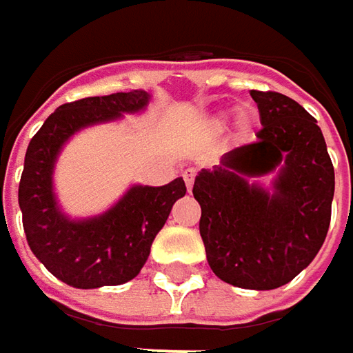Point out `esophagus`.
I'll list each match as a JSON object with an SVG mask.
<instances>
[{
    "instance_id": "1",
    "label": "esophagus",
    "mask_w": 353,
    "mask_h": 353,
    "mask_svg": "<svg viewBox=\"0 0 353 353\" xmlns=\"http://www.w3.org/2000/svg\"><path fill=\"white\" fill-rule=\"evenodd\" d=\"M183 179H184V183H186V188H188V192L192 190V184H194V179H196V169H186L183 172Z\"/></svg>"
}]
</instances>
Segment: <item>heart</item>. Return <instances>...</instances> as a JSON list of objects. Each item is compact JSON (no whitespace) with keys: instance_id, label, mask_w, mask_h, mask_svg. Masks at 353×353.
Listing matches in <instances>:
<instances>
[{"instance_id":"1","label":"heart","mask_w":353,"mask_h":353,"mask_svg":"<svg viewBox=\"0 0 353 353\" xmlns=\"http://www.w3.org/2000/svg\"><path fill=\"white\" fill-rule=\"evenodd\" d=\"M228 112L225 110H220V112H216L214 116L208 117L206 119V129L210 131V133H220V131H224L225 123H228ZM253 123H255V116L251 114L250 110H245V108H241V110H237L236 119H234V125H236V137L239 141H245L248 137L251 135V129H253Z\"/></svg>"}]
</instances>
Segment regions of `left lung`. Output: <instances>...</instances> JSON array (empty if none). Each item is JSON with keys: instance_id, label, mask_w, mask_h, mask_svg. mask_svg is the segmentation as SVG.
I'll return each mask as SVG.
<instances>
[{"instance_id": "8db88e82", "label": "left lung", "mask_w": 353, "mask_h": 353, "mask_svg": "<svg viewBox=\"0 0 353 353\" xmlns=\"http://www.w3.org/2000/svg\"><path fill=\"white\" fill-rule=\"evenodd\" d=\"M257 141L198 172L200 236L210 269L239 289L271 291L312 263L332 212L334 167L316 119L279 92L251 90ZM274 176L265 189L261 179Z\"/></svg>"}]
</instances>
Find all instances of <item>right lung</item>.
I'll return each instance as SVG.
<instances>
[{
    "label": "right lung",
    "mask_w": 353,
    "mask_h": 353,
    "mask_svg": "<svg viewBox=\"0 0 353 353\" xmlns=\"http://www.w3.org/2000/svg\"><path fill=\"white\" fill-rule=\"evenodd\" d=\"M151 92L133 90L94 96L57 108L25 153L19 183L23 228L34 257L74 289L123 285L139 275L151 243L186 194L183 176L165 186L131 184L114 206L88 218H70L54 192V169L62 147L78 131L139 114Z\"/></svg>",
    "instance_id": "1"
}]
</instances>
